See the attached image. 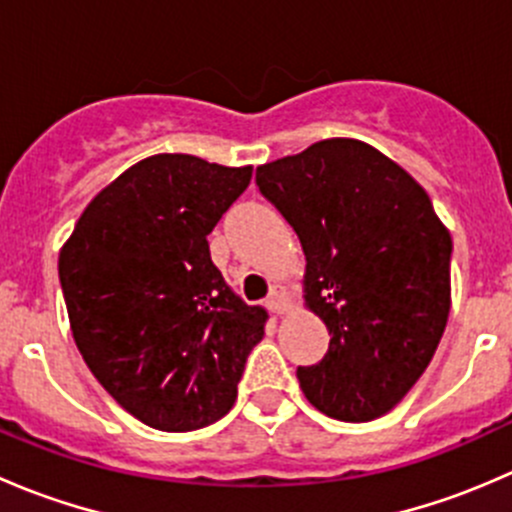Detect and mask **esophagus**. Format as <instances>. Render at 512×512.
<instances>
[{"mask_svg": "<svg viewBox=\"0 0 512 512\" xmlns=\"http://www.w3.org/2000/svg\"><path fill=\"white\" fill-rule=\"evenodd\" d=\"M267 307H270V312L275 314H287L289 309H292V302H289L287 292H282L280 287H275L272 289L270 299H267Z\"/></svg>", "mask_w": 512, "mask_h": 512, "instance_id": "1", "label": "esophagus"}]
</instances>
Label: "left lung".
I'll return each instance as SVG.
<instances>
[{
	"label": "left lung",
	"mask_w": 512,
	"mask_h": 512,
	"mask_svg": "<svg viewBox=\"0 0 512 512\" xmlns=\"http://www.w3.org/2000/svg\"><path fill=\"white\" fill-rule=\"evenodd\" d=\"M260 193L302 242L304 304L329 352L297 379L339 421L389 414L421 379L451 312V232L426 190L356 138H327L257 168Z\"/></svg>",
	"instance_id": "1"
}]
</instances>
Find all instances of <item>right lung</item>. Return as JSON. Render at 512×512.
Listing matches in <instances>:
<instances>
[{
  "label": "right lung",
  "instance_id": "obj_1",
  "mask_svg": "<svg viewBox=\"0 0 512 512\" xmlns=\"http://www.w3.org/2000/svg\"><path fill=\"white\" fill-rule=\"evenodd\" d=\"M185 153L138 160L59 252L71 334L98 384L146 426L195 431L232 409L267 312L227 287L208 235L250 185Z\"/></svg>",
  "mask_w": 512,
  "mask_h": 512
}]
</instances>
